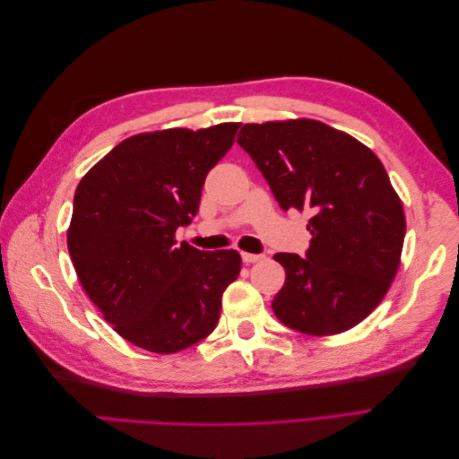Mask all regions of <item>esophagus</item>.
<instances>
[{"label":"esophagus","mask_w":459,"mask_h":459,"mask_svg":"<svg viewBox=\"0 0 459 459\" xmlns=\"http://www.w3.org/2000/svg\"><path fill=\"white\" fill-rule=\"evenodd\" d=\"M241 258L245 264H253V262H258L264 258V255H253V253H241Z\"/></svg>","instance_id":"obj_1"}]
</instances>
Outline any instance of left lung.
Wrapping results in <instances>:
<instances>
[{
    "mask_svg": "<svg viewBox=\"0 0 459 459\" xmlns=\"http://www.w3.org/2000/svg\"><path fill=\"white\" fill-rule=\"evenodd\" d=\"M238 143L283 211L310 212L307 258L273 256L285 268L273 314L316 337L358 325L391 287L406 235L385 166L352 135L310 118L245 124Z\"/></svg>",
    "mask_w": 459,
    "mask_h": 459,
    "instance_id": "8db88e82",
    "label": "left lung"
}]
</instances>
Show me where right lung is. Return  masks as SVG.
I'll use <instances>...</instances> for the list:
<instances>
[{
	"mask_svg": "<svg viewBox=\"0 0 459 459\" xmlns=\"http://www.w3.org/2000/svg\"><path fill=\"white\" fill-rule=\"evenodd\" d=\"M241 124L170 128L120 142L80 179L66 243L86 295L120 337L174 354L214 331L238 251L176 241L197 214L204 178Z\"/></svg>",
	"mask_w": 459,
	"mask_h": 459,
	"instance_id": "obj_1",
	"label": "right lung"
}]
</instances>
